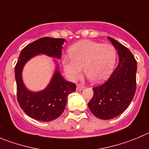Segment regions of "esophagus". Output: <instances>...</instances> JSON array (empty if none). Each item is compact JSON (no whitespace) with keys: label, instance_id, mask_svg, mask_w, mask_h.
I'll return each instance as SVG.
<instances>
[{"label":"esophagus","instance_id":"1","mask_svg":"<svg viewBox=\"0 0 149 149\" xmlns=\"http://www.w3.org/2000/svg\"><path fill=\"white\" fill-rule=\"evenodd\" d=\"M84 88V86L80 85V84H77V87H76V90H79V91H80V90H82Z\"/></svg>","mask_w":149,"mask_h":149}]
</instances>
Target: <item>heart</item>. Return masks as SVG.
Instances as JSON below:
<instances>
[{"label":"heart","mask_w":149,"mask_h":149,"mask_svg":"<svg viewBox=\"0 0 149 149\" xmlns=\"http://www.w3.org/2000/svg\"><path fill=\"white\" fill-rule=\"evenodd\" d=\"M70 60L63 59L67 76L74 81L81 74L84 68L85 76L92 82L100 84L109 79L115 68L117 52L110 44H102L90 40L78 42L69 49Z\"/></svg>","instance_id":"obj_1"}]
</instances>
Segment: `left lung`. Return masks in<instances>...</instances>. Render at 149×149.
I'll use <instances>...</instances> for the list:
<instances>
[{"mask_svg": "<svg viewBox=\"0 0 149 149\" xmlns=\"http://www.w3.org/2000/svg\"><path fill=\"white\" fill-rule=\"evenodd\" d=\"M119 56L118 65L107 81L93 88V96L88 103L91 112L102 120L118 116L128 108L136 91L137 62L127 48L108 37Z\"/></svg>", "mask_w": 149, "mask_h": 149, "instance_id": "left-lung-1", "label": "left lung"}]
</instances>
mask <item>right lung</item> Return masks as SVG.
I'll list each match as a JSON object with an SVG mask.
<instances>
[{
    "mask_svg": "<svg viewBox=\"0 0 149 149\" xmlns=\"http://www.w3.org/2000/svg\"><path fill=\"white\" fill-rule=\"evenodd\" d=\"M65 39L42 37L26 45L20 52L15 66L17 96L21 109L31 118L48 122L56 119L65 109L69 94L76 91L74 83L66 81L61 75L57 61L56 69L49 84L38 92L29 90L25 86L22 77L23 68L28 61L40 54L59 59Z\"/></svg>",
    "mask_w": 149,
    "mask_h": 149,
    "instance_id": "obj_1",
    "label": "right lung"
}]
</instances>
